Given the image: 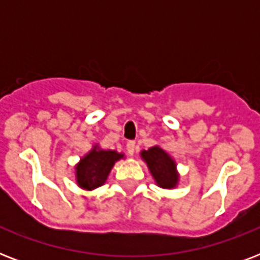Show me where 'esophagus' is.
Here are the masks:
<instances>
[{"instance_id": "1", "label": "esophagus", "mask_w": 260, "mask_h": 260, "mask_svg": "<svg viewBox=\"0 0 260 260\" xmlns=\"http://www.w3.org/2000/svg\"><path fill=\"white\" fill-rule=\"evenodd\" d=\"M135 151H136V143L132 142V140L126 143V152H128L129 156H134Z\"/></svg>"}]
</instances>
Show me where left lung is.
<instances>
[{
  "label": "left lung",
  "mask_w": 260,
  "mask_h": 260,
  "mask_svg": "<svg viewBox=\"0 0 260 260\" xmlns=\"http://www.w3.org/2000/svg\"><path fill=\"white\" fill-rule=\"evenodd\" d=\"M140 158L148 167L155 183L162 189H175L179 183V173L177 162L160 146H154L148 150L140 151Z\"/></svg>",
  "instance_id": "obj_1"
}]
</instances>
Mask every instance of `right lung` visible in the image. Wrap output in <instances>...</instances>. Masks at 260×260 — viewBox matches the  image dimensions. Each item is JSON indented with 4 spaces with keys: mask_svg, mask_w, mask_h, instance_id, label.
Returning <instances> with one entry per match:
<instances>
[{
    "mask_svg": "<svg viewBox=\"0 0 260 260\" xmlns=\"http://www.w3.org/2000/svg\"><path fill=\"white\" fill-rule=\"evenodd\" d=\"M125 158L122 152L116 150H104L94 144L89 152L75 165V181L82 190L93 191L102 186L109 177L114 163Z\"/></svg>",
    "mask_w": 260,
    "mask_h": 260,
    "instance_id": "1",
    "label": "right lung"
}]
</instances>
